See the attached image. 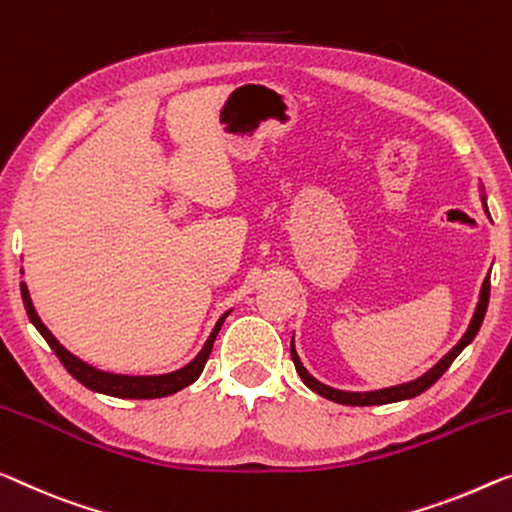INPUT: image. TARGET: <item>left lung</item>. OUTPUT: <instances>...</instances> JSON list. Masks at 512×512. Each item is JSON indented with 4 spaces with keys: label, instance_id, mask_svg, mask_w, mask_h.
Here are the masks:
<instances>
[{
    "label": "left lung",
    "instance_id": "left-lung-1",
    "mask_svg": "<svg viewBox=\"0 0 512 512\" xmlns=\"http://www.w3.org/2000/svg\"><path fill=\"white\" fill-rule=\"evenodd\" d=\"M481 187V201H483V208L487 212V196L483 190V183H478ZM487 217H490V212H487ZM487 302H490V274L483 279V286H481V293H478V304L474 309V316H471V322L467 327V332L462 334V338L458 343L453 345L451 350L446 352V355L437 361L435 366L430 368V371L423 373L421 377H416L412 382H405V384H396V387H387V389H375V391H341V389H334V387H327V384H322L320 380H316L309 371H306L300 355H297L295 350V336L290 338V357L295 361V368L297 373H300L302 382L309 387L311 391H316L318 396L327 398V400H334V403H341V405H352V407H364V405H389V403H398V400H410L414 396H419V393L428 391L432 384H435L439 377L446 373V368L453 364V359L460 355L462 350L467 348V345L474 341V336L478 334V329L483 325V318H485V311H487Z\"/></svg>",
    "mask_w": 512,
    "mask_h": 512
}]
</instances>
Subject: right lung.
Returning a JSON list of instances; mask_svg holds the SVG:
<instances>
[{"mask_svg": "<svg viewBox=\"0 0 512 512\" xmlns=\"http://www.w3.org/2000/svg\"><path fill=\"white\" fill-rule=\"evenodd\" d=\"M20 293H22V302H25V309H27L31 325L41 332L47 345L54 350V355L59 357L61 364L66 366V371L73 375L77 382H82L86 389H91L96 393H105V396L132 398V400L171 396V393L190 387L192 382L199 380V375L203 373V366H206V361L210 357L212 343H215L219 329H222L224 320L229 318V313H231V311H226L224 316L215 322V327H212V332L206 338V343H203V348L199 350V355H196L190 364L178 368V371L162 373V375H121V373H109V371H102V368L86 364L84 359L75 357L73 352L66 350L64 345L57 341V336H54L50 329L43 325L41 316H38L34 309V302H31V295H29V288L25 281H20Z\"/></svg>", "mask_w": 512, "mask_h": 512, "instance_id": "right-lung-1", "label": "right lung"}]
</instances>
